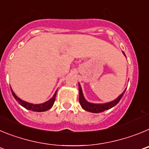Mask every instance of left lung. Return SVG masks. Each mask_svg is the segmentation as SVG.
I'll use <instances>...</instances> for the list:
<instances>
[{"label": "left lung", "mask_w": 149, "mask_h": 149, "mask_svg": "<svg viewBox=\"0 0 149 149\" xmlns=\"http://www.w3.org/2000/svg\"><path fill=\"white\" fill-rule=\"evenodd\" d=\"M123 54L125 56V54L122 51ZM79 85V102H80V104L82 107V108L84 110H86V111L91 112V113H99L101 112H104V110H109V109L113 107L114 106L119 103V101L121 100V98H122L124 93L125 92L126 89L124 90L123 93L120 95L118 97V98H116L113 101H110V102H107V103L104 104H95V103H91L89 102L86 100V98H84V94H83V91L81 89V86L80 85V84H78Z\"/></svg>", "instance_id": "obj_1"}]
</instances>
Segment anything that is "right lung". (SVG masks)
<instances>
[{"instance_id": "obj_1", "label": "right lung", "mask_w": 149, "mask_h": 149, "mask_svg": "<svg viewBox=\"0 0 149 149\" xmlns=\"http://www.w3.org/2000/svg\"><path fill=\"white\" fill-rule=\"evenodd\" d=\"M10 89H11V87H10ZM11 91H12V94H13V97H14L15 99L18 101L19 104L22 105V107H24L27 109V110H32V111H35V112H44V111H46V110H49V109H51V107H52V106H53L54 103L55 98H56V92H57V90H56V92H55L54 94V95L52 96V98H50L48 101H45V102H44V103L38 104H34L29 103V102H27V101H23V100L21 99L20 98H18V96L15 94V93L13 92V90L12 89H11Z\"/></svg>"}]
</instances>
